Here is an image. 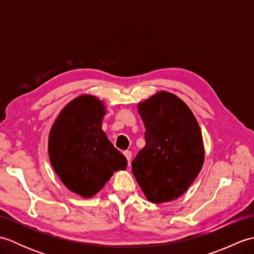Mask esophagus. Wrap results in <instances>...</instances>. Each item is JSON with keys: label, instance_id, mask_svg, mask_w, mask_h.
Segmentation results:
<instances>
[{"label": "esophagus", "instance_id": "34e87169", "mask_svg": "<svg viewBox=\"0 0 254 254\" xmlns=\"http://www.w3.org/2000/svg\"><path fill=\"white\" fill-rule=\"evenodd\" d=\"M124 156H126V157H127V163L130 164L131 163V158H132V152H131V150H126V152H124Z\"/></svg>", "mask_w": 254, "mask_h": 254}]
</instances>
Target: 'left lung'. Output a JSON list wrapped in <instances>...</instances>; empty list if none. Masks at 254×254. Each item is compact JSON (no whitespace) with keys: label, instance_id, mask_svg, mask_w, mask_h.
I'll list each match as a JSON object with an SVG mask.
<instances>
[{"label":"left lung","instance_id":"8db88e82","mask_svg":"<svg viewBox=\"0 0 254 254\" xmlns=\"http://www.w3.org/2000/svg\"><path fill=\"white\" fill-rule=\"evenodd\" d=\"M146 145L132 161V172L153 203L181 196L204 161L201 128L192 111L174 94L160 91L138 105Z\"/></svg>","mask_w":254,"mask_h":254}]
</instances>
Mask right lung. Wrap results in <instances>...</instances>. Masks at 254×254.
Here are the masks:
<instances>
[{
    "mask_svg": "<svg viewBox=\"0 0 254 254\" xmlns=\"http://www.w3.org/2000/svg\"><path fill=\"white\" fill-rule=\"evenodd\" d=\"M102 101L94 96L75 98L61 111L50 131L53 169L72 192L91 197L113 172L127 169V160L101 130Z\"/></svg>",
    "mask_w": 254,
    "mask_h": 254,
    "instance_id": "right-lung-1",
    "label": "right lung"
}]
</instances>
